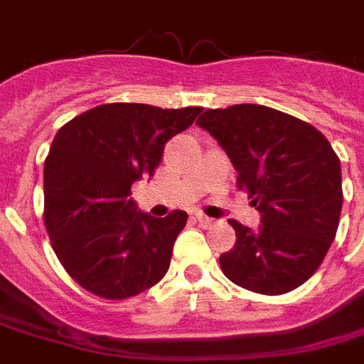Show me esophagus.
<instances>
[{"mask_svg": "<svg viewBox=\"0 0 364 364\" xmlns=\"http://www.w3.org/2000/svg\"><path fill=\"white\" fill-rule=\"evenodd\" d=\"M197 220L200 222V226H205V228H210V226H214L213 218H208V216H205V214H197Z\"/></svg>", "mask_w": 364, "mask_h": 364, "instance_id": "34e87169", "label": "esophagus"}]
</instances>
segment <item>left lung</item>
I'll return each instance as SVG.
<instances>
[{
  "instance_id": "left-lung-1",
  "label": "left lung",
  "mask_w": 364,
  "mask_h": 364,
  "mask_svg": "<svg viewBox=\"0 0 364 364\" xmlns=\"http://www.w3.org/2000/svg\"><path fill=\"white\" fill-rule=\"evenodd\" d=\"M228 154L237 187L261 214L252 230H236L222 253L230 281L259 294H284L304 284L328 253L343 203L341 164L328 138L304 120L263 105L208 109L197 120Z\"/></svg>"
}]
</instances>
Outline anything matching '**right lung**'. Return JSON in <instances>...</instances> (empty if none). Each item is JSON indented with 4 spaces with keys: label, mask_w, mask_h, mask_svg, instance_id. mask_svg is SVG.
<instances>
[{
    "label": "right lung",
    "mask_w": 364,
    "mask_h": 364,
    "mask_svg": "<svg viewBox=\"0 0 364 364\" xmlns=\"http://www.w3.org/2000/svg\"><path fill=\"white\" fill-rule=\"evenodd\" d=\"M200 111L99 105L54 136L44 161V224L56 257L80 287L122 300L164 279L187 213L150 216L138 210L130 187L156 173L167 140Z\"/></svg>",
    "instance_id": "add662e5"
}]
</instances>
